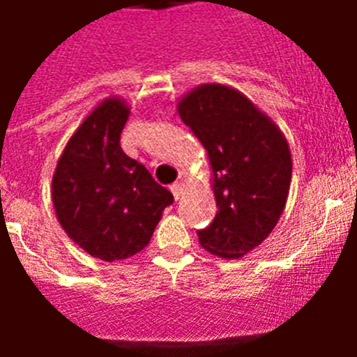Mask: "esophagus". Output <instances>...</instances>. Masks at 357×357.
Returning <instances> with one entry per match:
<instances>
[{
	"label": "esophagus",
	"instance_id": "esophagus-1",
	"mask_svg": "<svg viewBox=\"0 0 357 357\" xmlns=\"http://www.w3.org/2000/svg\"><path fill=\"white\" fill-rule=\"evenodd\" d=\"M170 190H172V195L176 200H181L185 195V190H187V185H185V181H178V183H174L172 187H170Z\"/></svg>",
	"mask_w": 357,
	"mask_h": 357
}]
</instances>
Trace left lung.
I'll use <instances>...</instances> for the list:
<instances>
[{
  "instance_id": "8db88e82",
  "label": "left lung",
  "mask_w": 357,
  "mask_h": 357,
  "mask_svg": "<svg viewBox=\"0 0 357 357\" xmlns=\"http://www.w3.org/2000/svg\"><path fill=\"white\" fill-rule=\"evenodd\" d=\"M176 109L211 165L217 215L198 241L209 254L238 259L271 235L285 209L293 174L287 139L252 100L222 83L195 86Z\"/></svg>"
}]
</instances>
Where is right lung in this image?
I'll list each match as a JSON object with an SVG mask.
<instances>
[{
  "mask_svg": "<svg viewBox=\"0 0 357 357\" xmlns=\"http://www.w3.org/2000/svg\"><path fill=\"white\" fill-rule=\"evenodd\" d=\"M129 113L120 96L98 103L68 139L52 179L61 228L86 254L109 263L139 254L174 200L120 148Z\"/></svg>",
  "mask_w": 357,
  "mask_h": 357,
  "instance_id": "1",
  "label": "right lung"
}]
</instances>
